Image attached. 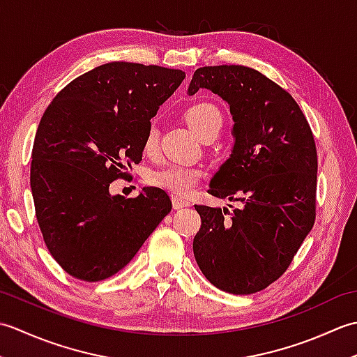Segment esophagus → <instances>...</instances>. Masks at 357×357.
<instances>
[{"instance_id": "obj_1", "label": "esophagus", "mask_w": 357, "mask_h": 357, "mask_svg": "<svg viewBox=\"0 0 357 357\" xmlns=\"http://www.w3.org/2000/svg\"><path fill=\"white\" fill-rule=\"evenodd\" d=\"M172 204H173V208L174 210H181V208H185V207L190 206V202L183 199V198H178V196H173Z\"/></svg>"}]
</instances>
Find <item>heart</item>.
Wrapping results in <instances>:
<instances>
[{"label":"heart","mask_w":357,"mask_h":357,"mask_svg":"<svg viewBox=\"0 0 357 357\" xmlns=\"http://www.w3.org/2000/svg\"><path fill=\"white\" fill-rule=\"evenodd\" d=\"M185 119L192 130L204 138L208 132L213 130L218 126H222V115L218 110L216 105L210 102H198L193 104L190 109L185 112ZM158 142V132L155 127H150V130L144 141V149L146 151H151ZM202 173L198 169L179 164H170L161 167L155 172L150 173L149 181L155 187L164 188L167 192L174 195L185 196L190 195L196 187H198Z\"/></svg>","instance_id":"b5f03b06"}]
</instances>
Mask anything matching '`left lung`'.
<instances>
[{
    "instance_id": "left-lung-1",
    "label": "left lung",
    "mask_w": 357,
    "mask_h": 357,
    "mask_svg": "<svg viewBox=\"0 0 357 357\" xmlns=\"http://www.w3.org/2000/svg\"><path fill=\"white\" fill-rule=\"evenodd\" d=\"M207 89L230 105L231 155L210 181L208 193L242 208L195 206L201 230L193 253L219 290L252 294L282 275L316 216L317 156L304 113L291 95L244 66L201 67L188 96Z\"/></svg>"
}]
</instances>
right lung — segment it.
<instances>
[{
    "mask_svg": "<svg viewBox=\"0 0 357 357\" xmlns=\"http://www.w3.org/2000/svg\"><path fill=\"white\" fill-rule=\"evenodd\" d=\"M184 78L176 69L107 63L73 79L44 112L30 187L45 245L73 278L113 276L170 213L161 188L124 198L109 187L141 161L150 119Z\"/></svg>",
    "mask_w": 357,
    "mask_h": 357,
    "instance_id": "obj_1",
    "label": "right lung"
}]
</instances>
